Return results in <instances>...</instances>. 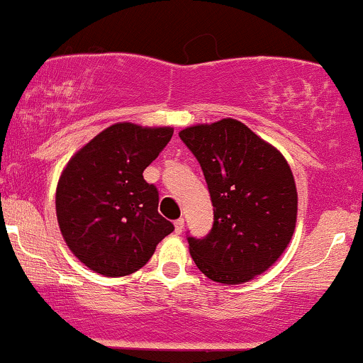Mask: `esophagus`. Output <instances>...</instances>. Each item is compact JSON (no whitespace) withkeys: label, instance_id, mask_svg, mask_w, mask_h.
Segmentation results:
<instances>
[{"label":"esophagus","instance_id":"obj_1","mask_svg":"<svg viewBox=\"0 0 363 363\" xmlns=\"http://www.w3.org/2000/svg\"><path fill=\"white\" fill-rule=\"evenodd\" d=\"M174 228H176L174 231H176L177 235H181L182 231H184V220H182V218H179L176 223H174Z\"/></svg>","mask_w":363,"mask_h":363}]
</instances>
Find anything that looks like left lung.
Here are the masks:
<instances>
[{
  "instance_id": "1",
  "label": "left lung",
  "mask_w": 363,
  "mask_h": 363,
  "mask_svg": "<svg viewBox=\"0 0 363 363\" xmlns=\"http://www.w3.org/2000/svg\"><path fill=\"white\" fill-rule=\"evenodd\" d=\"M203 169L215 221L204 238L187 237L198 269L220 284L265 272L289 245L298 193L281 152L233 118L179 132Z\"/></svg>"
}]
</instances>
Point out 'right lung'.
Instances as JSON below:
<instances>
[{"label": "right lung", "instance_id": "add662e5", "mask_svg": "<svg viewBox=\"0 0 363 363\" xmlns=\"http://www.w3.org/2000/svg\"><path fill=\"white\" fill-rule=\"evenodd\" d=\"M170 126H108L65 165L55 193L62 237L86 267L106 277L137 272L174 231L143 170L172 138Z\"/></svg>", "mask_w": 363, "mask_h": 363}]
</instances>
